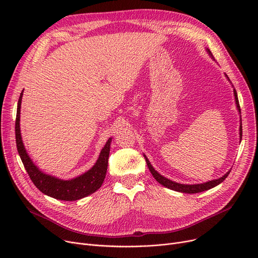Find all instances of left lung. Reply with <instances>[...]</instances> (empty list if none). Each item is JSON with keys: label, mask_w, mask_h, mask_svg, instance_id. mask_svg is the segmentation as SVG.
Masks as SVG:
<instances>
[{"label": "left lung", "mask_w": 258, "mask_h": 258, "mask_svg": "<svg viewBox=\"0 0 258 258\" xmlns=\"http://www.w3.org/2000/svg\"><path fill=\"white\" fill-rule=\"evenodd\" d=\"M207 52L209 53V55L211 57L212 56V53L209 49H207ZM227 76V75H226ZM228 80L230 81L229 77L227 76ZM233 93H234V97H235V102H236V106H237V110L240 114V106H239V102H238V98H237V93H236V90L233 89ZM241 136H242V128H241V123H240V126H239V138L241 140ZM144 158H145V161H146V164H147V167L150 168V171L152 172V174L154 175V178L156 179V181H158L161 185H163L169 189H171V190H174V191H179V192H183V194H198V192H202V191H205V190H208V189H211L215 186H218L219 184H221L227 177L228 174L230 173L229 170L227 173H225L223 177L219 178V179H215V180H212V181H209V182H206V183H203V184H194V185H188V184H180V183H175L165 177H163V175H161L157 170H155V168L152 166V164L150 163V161H148V159L146 158V156L144 155Z\"/></svg>", "instance_id": "left-lung-1"}]
</instances>
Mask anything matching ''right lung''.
Masks as SVG:
<instances>
[{
	"label": "right lung",
	"mask_w": 258,
	"mask_h": 258,
	"mask_svg": "<svg viewBox=\"0 0 258 258\" xmlns=\"http://www.w3.org/2000/svg\"><path fill=\"white\" fill-rule=\"evenodd\" d=\"M23 97V91L20 95L18 101L17 110V119H16V141L18 152L21 157V160L24 164L26 171L28 172L29 177L33 184L48 197L54 198L60 201H77L79 199L86 198L101 187L105 173L107 169L108 155H110V146L112 138L107 140L104 147L101 150L98 160L95 165L85 172L72 180H61L44 173L39 170L37 166L32 162L27 154L25 146L22 141L21 130H20V114H21V103Z\"/></svg>",
	"instance_id": "add662e5"
}]
</instances>
